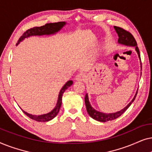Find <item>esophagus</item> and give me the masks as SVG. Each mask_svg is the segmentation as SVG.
I'll use <instances>...</instances> for the list:
<instances>
[{
	"label": "esophagus",
	"instance_id": "34e87169",
	"mask_svg": "<svg viewBox=\"0 0 152 152\" xmlns=\"http://www.w3.org/2000/svg\"><path fill=\"white\" fill-rule=\"evenodd\" d=\"M86 79V75L84 73H82V72L77 74L75 77V80L77 81H84Z\"/></svg>",
	"mask_w": 152,
	"mask_h": 152
}]
</instances>
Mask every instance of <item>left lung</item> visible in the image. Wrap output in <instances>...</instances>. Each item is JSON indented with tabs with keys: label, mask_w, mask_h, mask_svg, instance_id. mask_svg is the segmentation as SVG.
I'll use <instances>...</instances> for the list:
<instances>
[{
	"label": "left lung",
	"mask_w": 152,
	"mask_h": 152,
	"mask_svg": "<svg viewBox=\"0 0 152 152\" xmlns=\"http://www.w3.org/2000/svg\"><path fill=\"white\" fill-rule=\"evenodd\" d=\"M114 28L117 32V34L119 37V39H118V43H120V44H123L125 45H129V46H135L136 48V50L138 55V57L140 60V51H139V49L138 46H137V43L136 39H134V37L133 35L131 34L129 32L124 30V29L120 28V27L118 26H114ZM141 62V60H140ZM137 93H138V91L135 95V96L132 102H130V103L126 106V107H124L123 109H122L121 111H119L116 113H102V112L97 111L96 110L93 109V108L91 107L90 102H89L88 100V95H85V104H86V110L87 112H88V115L91 116V118H93V119L95 120H97L99 122H107V121H111V120H115L118 117H120L122 114L124 113V111H126V109H128L129 107H130V105L132 104L133 102L134 101L135 98H136Z\"/></svg>",
	"instance_id": "1"
}]
</instances>
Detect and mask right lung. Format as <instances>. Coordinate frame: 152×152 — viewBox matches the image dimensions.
I'll return each mask as SVG.
<instances>
[{"label":"right lung","mask_w":152,"mask_h":152,"mask_svg":"<svg viewBox=\"0 0 152 152\" xmlns=\"http://www.w3.org/2000/svg\"><path fill=\"white\" fill-rule=\"evenodd\" d=\"M65 25H66L65 22H57V23H46L43 26L34 27V28L29 29V30H26V32L23 34L22 36L20 37L17 43H16V45H17L20 41L23 40L24 39L28 38L29 37L37 36V35H38V36H41V35H50V34H55V33L59 32V31L61 30V29L63 28ZM72 83H73V82H72V80L68 81V82L65 84V85L62 87V88L61 89V91H60L59 92L56 107H55V109H54L53 111L50 112V113L43 114V115H32V114L27 113V112L24 111L23 109L21 110L27 116H28V117L31 118V119L36 120L37 122H48V121H50V120H53V118L57 115V113H59V111L60 107H61V102H62V96H63V93H64V91L68 88V87L71 86Z\"/></svg>","instance_id":"right-lung-1"}]
</instances>
